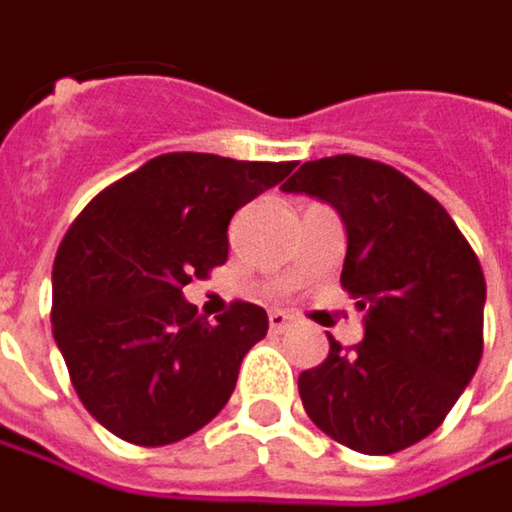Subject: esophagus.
Segmentation results:
<instances>
[{"label":"esophagus","instance_id":"1","mask_svg":"<svg viewBox=\"0 0 512 512\" xmlns=\"http://www.w3.org/2000/svg\"><path fill=\"white\" fill-rule=\"evenodd\" d=\"M286 324H289V316H286L284 310H272V313H269V327H272V333L286 330Z\"/></svg>","mask_w":512,"mask_h":512}]
</instances>
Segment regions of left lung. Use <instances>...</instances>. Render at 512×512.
<instances>
[{"label":"left lung","mask_w":512,"mask_h":512,"mask_svg":"<svg viewBox=\"0 0 512 512\" xmlns=\"http://www.w3.org/2000/svg\"><path fill=\"white\" fill-rule=\"evenodd\" d=\"M286 194L330 202L347 228L342 286L365 310V339L298 376L324 435L391 455L446 420L484 353L481 263L435 196L397 167L362 156L301 165Z\"/></svg>","instance_id":"1"}]
</instances>
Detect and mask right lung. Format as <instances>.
<instances>
[{"label":"right lung","instance_id":"right-lung-1","mask_svg":"<svg viewBox=\"0 0 512 512\" xmlns=\"http://www.w3.org/2000/svg\"><path fill=\"white\" fill-rule=\"evenodd\" d=\"M295 162L165 153L95 196L51 272V327L86 411L115 437L167 446L228 403L266 310L231 301L217 324L182 298L228 260V223Z\"/></svg>","mask_w":512,"mask_h":512}]
</instances>
